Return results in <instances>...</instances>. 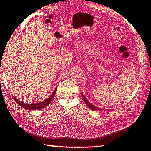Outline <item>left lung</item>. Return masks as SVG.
Here are the masks:
<instances>
[{
	"label": "left lung",
	"mask_w": 151,
	"mask_h": 151,
	"mask_svg": "<svg viewBox=\"0 0 151 151\" xmlns=\"http://www.w3.org/2000/svg\"><path fill=\"white\" fill-rule=\"evenodd\" d=\"M82 98H83V101H85V103H86L87 104V106H88V108H89V109H90L91 110H102L101 109H100V108L96 107V106H94L93 105H92V104H91L89 101H88V100L86 98V97H85L84 95H83V94H82Z\"/></svg>",
	"instance_id": "obj_1"
}]
</instances>
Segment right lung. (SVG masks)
<instances>
[{"instance_id": "obj_1", "label": "right lung", "mask_w": 151, "mask_h": 151, "mask_svg": "<svg viewBox=\"0 0 151 151\" xmlns=\"http://www.w3.org/2000/svg\"><path fill=\"white\" fill-rule=\"evenodd\" d=\"M56 90H57V88H55L54 91L53 92L52 94L50 96V97L47 99L43 101H41L40 103H34V104H27V103H23L20 101H19L18 99H17V98H15L13 96V98L14 99V100L15 101H16L18 105H20L21 106H22L23 108H24V109H27V110H41L42 109H43V108L47 106L49 104L51 103V101H52V99H53L54 96H55V94L56 92Z\"/></svg>"}]
</instances>
